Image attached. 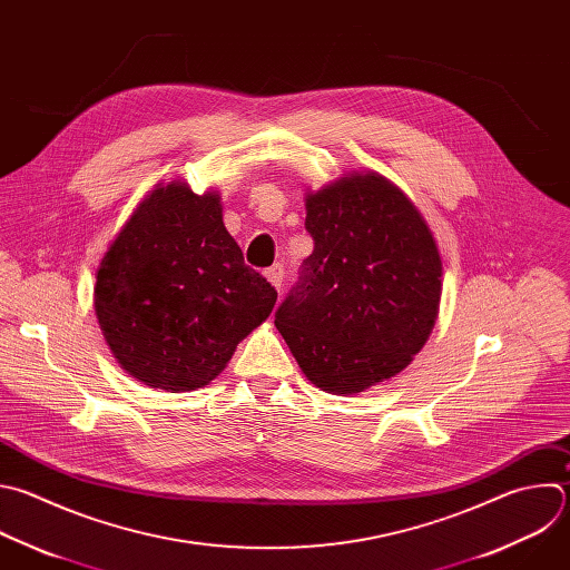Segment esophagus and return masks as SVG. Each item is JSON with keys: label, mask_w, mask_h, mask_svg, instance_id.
Segmentation results:
<instances>
[{"label": "esophagus", "mask_w": 570, "mask_h": 570, "mask_svg": "<svg viewBox=\"0 0 570 570\" xmlns=\"http://www.w3.org/2000/svg\"><path fill=\"white\" fill-rule=\"evenodd\" d=\"M266 279H268L277 291H282V282H284V266H282V264H275L273 268H268V271H266Z\"/></svg>", "instance_id": "34e87169"}]
</instances>
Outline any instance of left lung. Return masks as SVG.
<instances>
[{
  "instance_id": "left-lung-1",
  "label": "left lung",
  "mask_w": 570,
  "mask_h": 570,
  "mask_svg": "<svg viewBox=\"0 0 570 570\" xmlns=\"http://www.w3.org/2000/svg\"><path fill=\"white\" fill-rule=\"evenodd\" d=\"M304 226L315 246L275 326L315 387L360 394L401 373L428 342L441 255L416 206L375 171L306 195Z\"/></svg>"
}]
</instances>
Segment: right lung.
I'll return each instance as SVG.
<instances>
[{
	"instance_id": "obj_1",
	"label": "right lung",
	"mask_w": 570,
	"mask_h": 570,
	"mask_svg": "<svg viewBox=\"0 0 570 570\" xmlns=\"http://www.w3.org/2000/svg\"><path fill=\"white\" fill-rule=\"evenodd\" d=\"M277 291L228 235L217 193L158 185L107 248L94 288L120 366L171 394L206 387L273 311Z\"/></svg>"
}]
</instances>
